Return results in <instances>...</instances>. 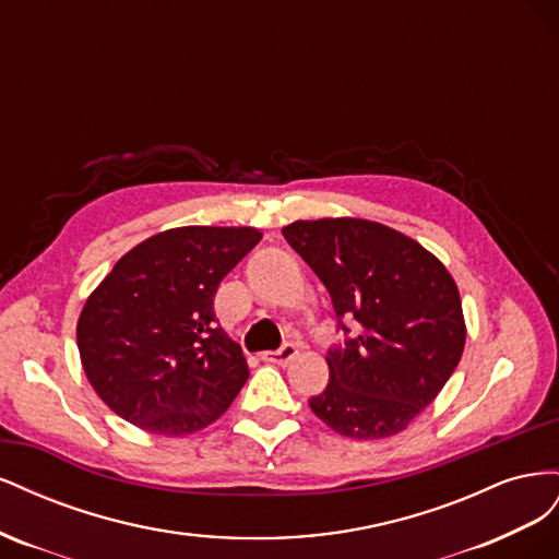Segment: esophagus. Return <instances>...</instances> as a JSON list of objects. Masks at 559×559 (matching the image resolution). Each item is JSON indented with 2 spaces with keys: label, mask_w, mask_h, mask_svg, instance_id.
<instances>
[{
  "label": "esophagus",
  "mask_w": 559,
  "mask_h": 559,
  "mask_svg": "<svg viewBox=\"0 0 559 559\" xmlns=\"http://www.w3.org/2000/svg\"><path fill=\"white\" fill-rule=\"evenodd\" d=\"M296 354H298V349H296V345H294V343H284L280 349L263 352L261 357H263V361H267V364L286 366V364H289V361L296 357Z\"/></svg>",
  "instance_id": "obj_1"
}]
</instances>
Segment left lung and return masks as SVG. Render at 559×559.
<instances>
[{"instance_id": "1", "label": "left lung", "mask_w": 559, "mask_h": 559, "mask_svg": "<svg viewBox=\"0 0 559 559\" xmlns=\"http://www.w3.org/2000/svg\"><path fill=\"white\" fill-rule=\"evenodd\" d=\"M326 286L345 341L329 354V384L310 399L333 431L384 438L438 396L462 359V300L445 265L394 228L319 218L282 228ZM347 320L358 321L349 334Z\"/></svg>"}]
</instances>
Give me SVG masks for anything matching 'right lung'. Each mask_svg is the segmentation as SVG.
<instances>
[{"label": "right lung", "mask_w": 559, "mask_h": 559, "mask_svg": "<svg viewBox=\"0 0 559 559\" xmlns=\"http://www.w3.org/2000/svg\"><path fill=\"white\" fill-rule=\"evenodd\" d=\"M253 228L186 226L154 235L114 265L83 306V370L130 425L186 436L222 417L249 378L218 326V284L259 245Z\"/></svg>", "instance_id": "add662e5"}]
</instances>
